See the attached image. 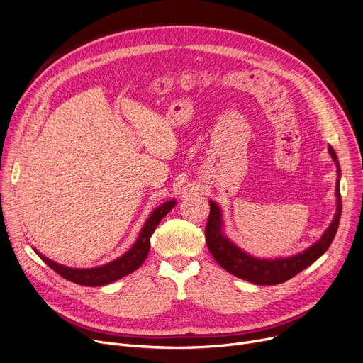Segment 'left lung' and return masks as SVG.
<instances>
[{
	"mask_svg": "<svg viewBox=\"0 0 363 363\" xmlns=\"http://www.w3.org/2000/svg\"><path fill=\"white\" fill-rule=\"evenodd\" d=\"M330 155L337 164V211L333 218L331 225L322 237L311 245L304 252L290 256V257H277V259H259L253 257L249 253L241 250L230 238L223 234L222 212L216 203L211 201V215H208L206 225V242L208 252L212 253L215 260L222 266L225 271L235 275L237 278L245 279L257 285H275L285 282L293 278L303 269H306L313 262H316L323 253L328 250L335 233L338 230V223L341 218V196H340V164L334 148L328 147Z\"/></svg>",
	"mask_w": 363,
	"mask_h": 363,
	"instance_id": "8db88e82",
	"label": "left lung"
}]
</instances>
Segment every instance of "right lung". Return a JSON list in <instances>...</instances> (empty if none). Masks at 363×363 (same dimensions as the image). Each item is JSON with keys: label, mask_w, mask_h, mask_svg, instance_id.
I'll return each instance as SVG.
<instances>
[{"label": "right lung", "mask_w": 363, "mask_h": 363, "mask_svg": "<svg viewBox=\"0 0 363 363\" xmlns=\"http://www.w3.org/2000/svg\"><path fill=\"white\" fill-rule=\"evenodd\" d=\"M175 204H177L175 200H169V201L163 203L162 206H159L157 208H155V211L151 212L150 218L147 219V222L144 223L135 244H133L123 256L118 257L113 262H108L107 264L99 266V268L73 269V268H67V266H65V264L50 260L48 257H45L38 250H35V253L40 256L43 259V262H45V264H48L52 271H55L57 274L62 275L67 281H72V282L79 284V285H85V287H100V285H106V284L118 281V279L123 278L125 275L137 271L140 268L148 256L150 238H151L152 233H155L160 220L172 211V208L175 207Z\"/></svg>", "instance_id": "obj_1"}]
</instances>
